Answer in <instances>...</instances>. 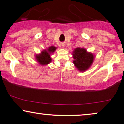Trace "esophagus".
<instances>
[{
    "label": "esophagus",
    "mask_w": 124,
    "mask_h": 124,
    "mask_svg": "<svg viewBox=\"0 0 124 124\" xmlns=\"http://www.w3.org/2000/svg\"><path fill=\"white\" fill-rule=\"evenodd\" d=\"M62 46H64V45H62Z\"/></svg>",
    "instance_id": "obj_1"
}]
</instances>
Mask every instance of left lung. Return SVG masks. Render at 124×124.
Returning a JSON list of instances; mask_svg holds the SVG:
<instances>
[{
    "instance_id": "obj_1",
    "label": "left lung",
    "mask_w": 124,
    "mask_h": 124,
    "mask_svg": "<svg viewBox=\"0 0 124 124\" xmlns=\"http://www.w3.org/2000/svg\"><path fill=\"white\" fill-rule=\"evenodd\" d=\"M74 60L73 62L76 68L80 72L87 70L92 65L94 60V55L84 48H76L72 53Z\"/></svg>"
}]
</instances>
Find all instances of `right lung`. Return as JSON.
<instances>
[{
    "instance_id": "1",
    "label": "right lung",
    "mask_w": 124,
    "mask_h": 124,
    "mask_svg": "<svg viewBox=\"0 0 124 124\" xmlns=\"http://www.w3.org/2000/svg\"><path fill=\"white\" fill-rule=\"evenodd\" d=\"M56 48L57 47L51 46L47 50H43L40 54L35 55V57L36 61L41 65H45L50 64L52 61L51 55L55 51Z\"/></svg>"
}]
</instances>
